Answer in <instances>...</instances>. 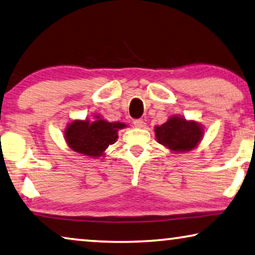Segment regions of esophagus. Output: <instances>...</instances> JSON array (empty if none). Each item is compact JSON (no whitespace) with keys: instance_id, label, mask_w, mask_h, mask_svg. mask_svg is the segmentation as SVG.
<instances>
[{"instance_id":"esophagus-1","label":"esophagus","mask_w":255,"mask_h":255,"mask_svg":"<svg viewBox=\"0 0 255 255\" xmlns=\"http://www.w3.org/2000/svg\"><path fill=\"white\" fill-rule=\"evenodd\" d=\"M132 124H134L135 127H138V128L145 127V123H144L143 119H135L134 121H132Z\"/></svg>"}]
</instances>
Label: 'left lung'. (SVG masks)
I'll list each match as a JSON object with an SVG mask.
<instances>
[{
    "label": "left lung",
    "mask_w": 255,
    "mask_h": 255,
    "mask_svg": "<svg viewBox=\"0 0 255 255\" xmlns=\"http://www.w3.org/2000/svg\"><path fill=\"white\" fill-rule=\"evenodd\" d=\"M158 142L170 150L190 151L198 144L203 136V129L195 121L173 117L161 126L155 127Z\"/></svg>",
    "instance_id": "1"
}]
</instances>
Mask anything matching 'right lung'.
Returning a JSON list of instances; mask_svg holds the SVG:
<instances>
[{
	"label": "right lung",
	"mask_w": 255,
	"mask_h": 255,
	"mask_svg": "<svg viewBox=\"0 0 255 255\" xmlns=\"http://www.w3.org/2000/svg\"><path fill=\"white\" fill-rule=\"evenodd\" d=\"M125 126L105 120L74 121L66 129L65 138L72 150L88 157H101L106 147L116 142L118 129Z\"/></svg>",
	"instance_id": "1"
}]
</instances>
